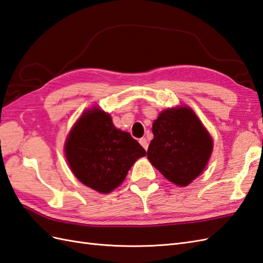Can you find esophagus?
Instances as JSON below:
<instances>
[{"instance_id": "34e87169", "label": "esophagus", "mask_w": 263, "mask_h": 263, "mask_svg": "<svg viewBox=\"0 0 263 263\" xmlns=\"http://www.w3.org/2000/svg\"><path fill=\"white\" fill-rule=\"evenodd\" d=\"M139 144L142 145L146 151H147V148H148V140H147L145 137H143V138H140V139H139Z\"/></svg>"}]
</instances>
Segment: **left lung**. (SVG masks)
<instances>
[{
    "instance_id": "8db88e82",
    "label": "left lung",
    "mask_w": 263,
    "mask_h": 263,
    "mask_svg": "<svg viewBox=\"0 0 263 263\" xmlns=\"http://www.w3.org/2000/svg\"><path fill=\"white\" fill-rule=\"evenodd\" d=\"M154 138L147 157L163 176L186 186L202 174L213 151V140L187 106L163 110L153 123Z\"/></svg>"
}]
</instances>
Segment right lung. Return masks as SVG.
<instances>
[{
  "label": "right lung",
  "mask_w": 263,
  "mask_h": 263,
  "mask_svg": "<svg viewBox=\"0 0 263 263\" xmlns=\"http://www.w3.org/2000/svg\"><path fill=\"white\" fill-rule=\"evenodd\" d=\"M74 176L99 193H110L124 182L128 171L146 152L129 133L117 129L109 114L98 107L83 112L65 144Z\"/></svg>",
  "instance_id": "obj_1"
}]
</instances>
